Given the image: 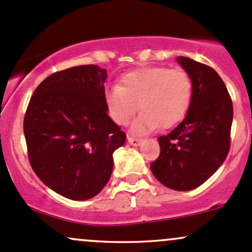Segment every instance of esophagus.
<instances>
[{
	"mask_svg": "<svg viewBox=\"0 0 252 252\" xmlns=\"http://www.w3.org/2000/svg\"><path fill=\"white\" fill-rule=\"evenodd\" d=\"M127 140H128L129 144L134 145V147H138V145H140V143H142V138H138V137H133V136H127Z\"/></svg>",
	"mask_w": 252,
	"mask_h": 252,
	"instance_id": "esophagus-1",
	"label": "esophagus"
}]
</instances>
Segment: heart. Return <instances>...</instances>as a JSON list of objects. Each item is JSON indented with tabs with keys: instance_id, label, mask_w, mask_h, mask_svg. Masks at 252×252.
Wrapping results in <instances>:
<instances>
[{
	"instance_id": "1",
	"label": "heart",
	"mask_w": 252,
	"mask_h": 252,
	"mask_svg": "<svg viewBox=\"0 0 252 252\" xmlns=\"http://www.w3.org/2000/svg\"><path fill=\"white\" fill-rule=\"evenodd\" d=\"M192 93V80L185 69L148 67L127 73L119 86L107 89L104 102L110 119L120 126L128 125L140 108L143 113L134 131L145 132L179 124L188 114Z\"/></svg>"
}]
</instances>
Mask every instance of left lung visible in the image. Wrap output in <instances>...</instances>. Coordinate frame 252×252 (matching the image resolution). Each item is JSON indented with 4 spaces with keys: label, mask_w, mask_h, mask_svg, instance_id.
Masks as SVG:
<instances>
[{
    "label": "left lung",
    "mask_w": 252,
    "mask_h": 252,
    "mask_svg": "<svg viewBox=\"0 0 252 252\" xmlns=\"http://www.w3.org/2000/svg\"><path fill=\"white\" fill-rule=\"evenodd\" d=\"M178 61L192 80L191 104L179 125L158 137L161 151L150 169L167 188L190 191L209 179L228 155L233 104L212 67L183 56Z\"/></svg>",
    "instance_id": "1"
}]
</instances>
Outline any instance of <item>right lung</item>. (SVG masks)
<instances>
[{
    "mask_svg": "<svg viewBox=\"0 0 252 252\" xmlns=\"http://www.w3.org/2000/svg\"><path fill=\"white\" fill-rule=\"evenodd\" d=\"M107 72L75 66L45 78L30 99L24 134L32 169L66 198L96 196L113 172V153L126 140L108 116Z\"/></svg>",
    "mask_w": 252,
    "mask_h": 252,
    "instance_id": "1",
    "label": "right lung"
}]
</instances>
